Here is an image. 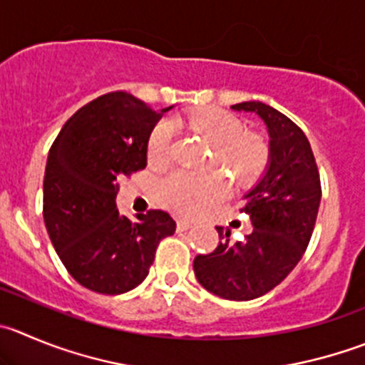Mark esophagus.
<instances>
[{"label":"esophagus","instance_id":"obj_1","mask_svg":"<svg viewBox=\"0 0 365 365\" xmlns=\"http://www.w3.org/2000/svg\"><path fill=\"white\" fill-rule=\"evenodd\" d=\"M192 227L193 222L188 220V218H179V220H177V229H179V231H188V229Z\"/></svg>","mask_w":365,"mask_h":365}]
</instances>
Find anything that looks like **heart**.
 Returning <instances> with one entry per match:
<instances>
[{"instance_id":"heart-1","label":"heart","mask_w":365,"mask_h":365,"mask_svg":"<svg viewBox=\"0 0 365 365\" xmlns=\"http://www.w3.org/2000/svg\"><path fill=\"white\" fill-rule=\"evenodd\" d=\"M188 123L215 143L213 165L224 163L240 182L247 185L258 179L269 163V145L258 134L245 133V125L235 114L224 109H204L190 116ZM175 128L170 120H161L147 143V155L152 165H165L172 155ZM229 193V180L220 172H192L175 170L159 182L158 197L161 204L185 215H199Z\"/></svg>"}]
</instances>
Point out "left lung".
<instances>
[{"instance_id":"1","label":"left lung","mask_w":365,"mask_h":365,"mask_svg":"<svg viewBox=\"0 0 365 365\" xmlns=\"http://www.w3.org/2000/svg\"><path fill=\"white\" fill-rule=\"evenodd\" d=\"M235 110L258 114L269 130V168L244 197L240 211L255 225L245 240L229 244V231L210 255L193 259L207 292L229 301H249L270 292L303 258L321 204V177L310 141L290 118L262 102H242Z\"/></svg>"}]
</instances>
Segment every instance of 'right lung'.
Instances as JSON below:
<instances>
[{
    "label": "right lung",
    "instance_id": "obj_1",
    "mask_svg": "<svg viewBox=\"0 0 365 365\" xmlns=\"http://www.w3.org/2000/svg\"><path fill=\"white\" fill-rule=\"evenodd\" d=\"M125 91L76 110L50 148L43 217L68 272L82 287L116 296L147 277L155 249L175 232L166 211L128 220L116 207L118 180L147 166V143L163 114Z\"/></svg>",
    "mask_w": 365,
    "mask_h": 365
}]
</instances>
